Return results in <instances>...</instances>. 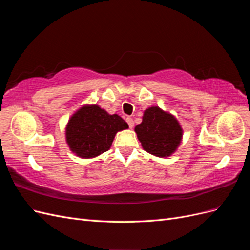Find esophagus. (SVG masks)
<instances>
[{"label":"esophagus","mask_w":250,"mask_h":250,"mask_svg":"<svg viewBox=\"0 0 250 250\" xmlns=\"http://www.w3.org/2000/svg\"><path fill=\"white\" fill-rule=\"evenodd\" d=\"M126 122L128 123V126H129V128H133V126H134V122H133V120H132V118H130V117H127L126 118Z\"/></svg>","instance_id":"34e87169"}]
</instances>
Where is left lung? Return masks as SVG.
<instances>
[{"label": "left lung", "mask_w": 250, "mask_h": 250, "mask_svg": "<svg viewBox=\"0 0 250 250\" xmlns=\"http://www.w3.org/2000/svg\"><path fill=\"white\" fill-rule=\"evenodd\" d=\"M134 130L144 150L158 157L170 156L183 137L177 120L156 106L144 112L142 123Z\"/></svg>", "instance_id": "left-lung-1"}]
</instances>
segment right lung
Masks as SVG:
<instances>
[{
  "label": "right lung",
  "instance_id": "1",
  "mask_svg": "<svg viewBox=\"0 0 250 250\" xmlns=\"http://www.w3.org/2000/svg\"><path fill=\"white\" fill-rule=\"evenodd\" d=\"M126 128L127 123L118 115H108L98 105L83 106L69 121L66 142L78 156L95 157L106 152L116 133Z\"/></svg>",
  "mask_w": 250,
  "mask_h": 250
}]
</instances>
